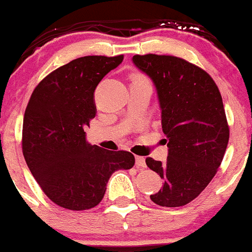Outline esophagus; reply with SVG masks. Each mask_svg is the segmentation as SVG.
Wrapping results in <instances>:
<instances>
[{
  "instance_id": "34e87169",
  "label": "esophagus",
  "mask_w": 252,
  "mask_h": 252,
  "mask_svg": "<svg viewBox=\"0 0 252 252\" xmlns=\"http://www.w3.org/2000/svg\"><path fill=\"white\" fill-rule=\"evenodd\" d=\"M135 165H136V167H138V168L146 167V161H145V158H141V156H136Z\"/></svg>"
}]
</instances>
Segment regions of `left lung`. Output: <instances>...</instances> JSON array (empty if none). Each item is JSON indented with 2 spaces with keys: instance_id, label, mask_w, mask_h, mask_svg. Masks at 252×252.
<instances>
[{
  "instance_id": "8db88e82",
  "label": "left lung",
  "mask_w": 252,
  "mask_h": 252,
  "mask_svg": "<svg viewBox=\"0 0 252 252\" xmlns=\"http://www.w3.org/2000/svg\"><path fill=\"white\" fill-rule=\"evenodd\" d=\"M132 62L156 87L168 147L166 162L146 158L163 180L150 198L160 206H184L210 184L227 147L230 131L220 91L209 73L179 57L136 55Z\"/></svg>"
}]
</instances>
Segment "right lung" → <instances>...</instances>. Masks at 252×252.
<instances>
[{
    "mask_svg": "<svg viewBox=\"0 0 252 252\" xmlns=\"http://www.w3.org/2000/svg\"><path fill=\"white\" fill-rule=\"evenodd\" d=\"M122 60V55L72 60L37 85L25 111V160L43 192L63 209L94 207L111 175L135 165L131 152L89 144L84 130L96 115L94 90Z\"/></svg>",
    "mask_w": 252,
    "mask_h": 252,
    "instance_id": "right-lung-1",
    "label": "right lung"
}]
</instances>
